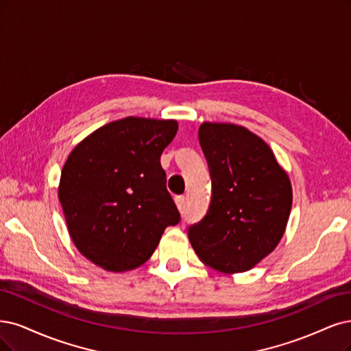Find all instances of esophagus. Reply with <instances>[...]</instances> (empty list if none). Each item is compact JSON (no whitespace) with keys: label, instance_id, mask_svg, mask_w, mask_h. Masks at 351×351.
Instances as JSON below:
<instances>
[{"label":"esophagus","instance_id":"obj_1","mask_svg":"<svg viewBox=\"0 0 351 351\" xmlns=\"http://www.w3.org/2000/svg\"><path fill=\"white\" fill-rule=\"evenodd\" d=\"M176 203H177V208L178 210L183 213L184 209H186V197L184 196H177L176 197Z\"/></svg>","mask_w":351,"mask_h":351}]
</instances>
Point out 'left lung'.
Here are the masks:
<instances>
[{
  "mask_svg": "<svg viewBox=\"0 0 351 351\" xmlns=\"http://www.w3.org/2000/svg\"><path fill=\"white\" fill-rule=\"evenodd\" d=\"M199 142L212 180L206 215L189 226L197 257L222 273L254 267L277 247L292 209V186L270 147L243 126L203 123Z\"/></svg>",
  "mask_w": 351,
  "mask_h": 351,
  "instance_id": "obj_1",
  "label": "left lung"
}]
</instances>
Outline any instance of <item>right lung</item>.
<instances>
[{
	"mask_svg": "<svg viewBox=\"0 0 351 351\" xmlns=\"http://www.w3.org/2000/svg\"><path fill=\"white\" fill-rule=\"evenodd\" d=\"M177 129L176 120L125 117L69 154L59 202L75 247L104 270L139 267L164 229L180 222L160 161Z\"/></svg>",
	"mask_w": 351,
	"mask_h": 351,
	"instance_id": "add662e5",
	"label": "right lung"
}]
</instances>
